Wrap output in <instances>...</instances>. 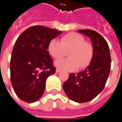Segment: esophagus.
<instances>
[{"label":"esophagus","mask_w":122,"mask_h":122,"mask_svg":"<svg viewBox=\"0 0 122 122\" xmlns=\"http://www.w3.org/2000/svg\"><path fill=\"white\" fill-rule=\"evenodd\" d=\"M60 71H61V70H60V69H58V68H57L56 70V73H59Z\"/></svg>","instance_id":"34e87169"}]
</instances>
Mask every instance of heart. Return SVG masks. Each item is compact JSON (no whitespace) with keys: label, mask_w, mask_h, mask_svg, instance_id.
<instances>
[{"label":"heart","mask_w":122,"mask_h":122,"mask_svg":"<svg viewBox=\"0 0 122 122\" xmlns=\"http://www.w3.org/2000/svg\"><path fill=\"white\" fill-rule=\"evenodd\" d=\"M48 51L55 59L64 56L68 51L69 58L57 60L55 65L61 70H76L77 68L85 69L90 65L95 54L93 43L86 41L79 33L71 32L64 35L61 41L53 39L48 44Z\"/></svg>","instance_id":"heart-1"}]
</instances>
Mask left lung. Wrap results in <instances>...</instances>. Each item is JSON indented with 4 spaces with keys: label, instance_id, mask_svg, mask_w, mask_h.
<instances>
[{
    "label": "left lung",
    "instance_id": "8db88e82",
    "mask_svg": "<svg viewBox=\"0 0 122 122\" xmlns=\"http://www.w3.org/2000/svg\"><path fill=\"white\" fill-rule=\"evenodd\" d=\"M93 42L94 57L91 64L81 72L70 73L63 84L64 92L71 100L77 102L91 101L105 87L111 67L108 45L104 38L95 31L79 29Z\"/></svg>",
    "mask_w": 122,
    "mask_h": 122
}]
</instances>
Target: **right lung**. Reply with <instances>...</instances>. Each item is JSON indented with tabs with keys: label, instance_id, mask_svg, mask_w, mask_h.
<instances>
[{
	"label": "right lung",
	"instance_id": "obj_1",
	"mask_svg": "<svg viewBox=\"0 0 122 122\" xmlns=\"http://www.w3.org/2000/svg\"><path fill=\"white\" fill-rule=\"evenodd\" d=\"M62 32L43 25L25 29L15 41L10 59V79L14 92L31 103L42 97L46 78L56 68L48 51L50 41Z\"/></svg>",
	"mask_w": 122,
	"mask_h": 122
}]
</instances>
